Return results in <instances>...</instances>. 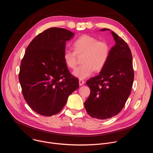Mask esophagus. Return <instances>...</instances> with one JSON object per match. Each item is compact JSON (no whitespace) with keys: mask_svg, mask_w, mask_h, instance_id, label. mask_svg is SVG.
I'll return each mask as SVG.
<instances>
[{"mask_svg":"<svg viewBox=\"0 0 153 153\" xmlns=\"http://www.w3.org/2000/svg\"><path fill=\"white\" fill-rule=\"evenodd\" d=\"M79 85H80V86H82V85L85 83V81L83 80H81V79L79 80Z\"/></svg>","mask_w":153,"mask_h":153,"instance_id":"1","label":"esophagus"}]
</instances>
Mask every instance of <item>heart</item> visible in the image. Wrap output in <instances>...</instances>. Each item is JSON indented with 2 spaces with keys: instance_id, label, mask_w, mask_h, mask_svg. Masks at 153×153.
<instances>
[{
  "instance_id": "obj_1",
  "label": "heart",
  "mask_w": 153,
  "mask_h": 153,
  "mask_svg": "<svg viewBox=\"0 0 153 153\" xmlns=\"http://www.w3.org/2000/svg\"><path fill=\"white\" fill-rule=\"evenodd\" d=\"M74 50H64L63 60L70 68H74L77 63V55L83 54L84 63L77 67L73 71L74 76L84 79L91 76L95 70H101L105 65L110 52V48L105 41H98L92 36L85 34L79 37L73 43Z\"/></svg>"
}]
</instances>
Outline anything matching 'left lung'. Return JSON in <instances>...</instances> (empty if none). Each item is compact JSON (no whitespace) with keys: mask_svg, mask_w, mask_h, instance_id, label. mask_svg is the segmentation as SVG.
<instances>
[{"mask_svg":"<svg viewBox=\"0 0 153 153\" xmlns=\"http://www.w3.org/2000/svg\"><path fill=\"white\" fill-rule=\"evenodd\" d=\"M100 31H110L116 43L99 75L86 82L91 93L84 105L91 117L103 120L122 110L131 94L134 71L132 54L124 40L110 29Z\"/></svg>","mask_w":153,"mask_h":153,"instance_id":"obj_1","label":"left lung"}]
</instances>
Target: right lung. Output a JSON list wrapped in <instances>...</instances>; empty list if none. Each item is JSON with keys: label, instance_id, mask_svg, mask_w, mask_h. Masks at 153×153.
Wrapping results in <instances>:
<instances>
[{"label": "right lung", "instance_id": "obj_1", "mask_svg": "<svg viewBox=\"0 0 153 153\" xmlns=\"http://www.w3.org/2000/svg\"><path fill=\"white\" fill-rule=\"evenodd\" d=\"M74 35L66 29L50 28L38 34L26 49L19 79L25 100L40 115L59 113L79 88V80L71 75L63 58L67 41Z\"/></svg>", "mask_w": 153, "mask_h": 153}]
</instances>
